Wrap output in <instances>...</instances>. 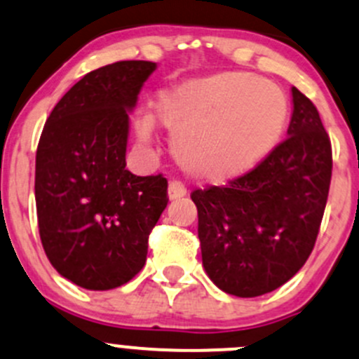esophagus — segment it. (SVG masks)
<instances>
[{
	"mask_svg": "<svg viewBox=\"0 0 359 359\" xmlns=\"http://www.w3.org/2000/svg\"><path fill=\"white\" fill-rule=\"evenodd\" d=\"M168 194H169V198H171V201H175V198L184 197V195H187V188H184V184L181 183V181L172 180V181H169Z\"/></svg>",
	"mask_w": 359,
	"mask_h": 359,
	"instance_id": "esophagus-1",
	"label": "esophagus"
}]
</instances>
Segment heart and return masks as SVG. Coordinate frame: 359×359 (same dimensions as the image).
<instances>
[{
  "label": "heart",
  "mask_w": 359,
  "mask_h": 359,
  "mask_svg": "<svg viewBox=\"0 0 359 359\" xmlns=\"http://www.w3.org/2000/svg\"><path fill=\"white\" fill-rule=\"evenodd\" d=\"M155 117L172 131V154L194 178L209 183L245 175L276 147L289 117L285 95L245 72H223L188 81L158 93ZM138 133L152 135V121Z\"/></svg>",
  "instance_id": "obj_1"
}]
</instances>
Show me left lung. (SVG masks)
<instances>
[{"label": "left lung", "instance_id": "8db88e82", "mask_svg": "<svg viewBox=\"0 0 359 359\" xmlns=\"http://www.w3.org/2000/svg\"><path fill=\"white\" fill-rule=\"evenodd\" d=\"M289 136L245 175L191 191L202 262L226 294L278 289L315 247L332 180V143L315 103L292 88Z\"/></svg>", "mask_w": 359, "mask_h": 359}]
</instances>
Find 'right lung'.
<instances>
[{"label":"right lung","mask_w":359,"mask_h":359,"mask_svg":"<svg viewBox=\"0 0 359 359\" xmlns=\"http://www.w3.org/2000/svg\"><path fill=\"white\" fill-rule=\"evenodd\" d=\"M154 62L105 65L51 110L36 152L43 249L62 276L88 290L128 283L143 268L149 235L168 205V180L126 169L129 114Z\"/></svg>","instance_id":"add662e5"}]
</instances>
